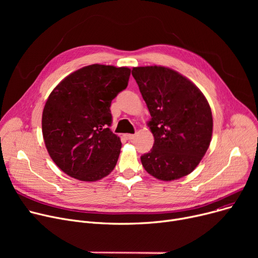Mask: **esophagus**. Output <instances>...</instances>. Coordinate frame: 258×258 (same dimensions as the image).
Returning <instances> with one entry per match:
<instances>
[{
	"label": "esophagus",
	"instance_id": "obj_1",
	"mask_svg": "<svg viewBox=\"0 0 258 258\" xmlns=\"http://www.w3.org/2000/svg\"><path fill=\"white\" fill-rule=\"evenodd\" d=\"M124 138H125L126 140H132V139L135 138V135H133V134H125V135H124Z\"/></svg>",
	"mask_w": 258,
	"mask_h": 258
}]
</instances>
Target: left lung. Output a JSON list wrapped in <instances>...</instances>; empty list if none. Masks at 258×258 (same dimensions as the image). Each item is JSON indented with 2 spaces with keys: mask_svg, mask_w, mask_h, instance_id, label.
Listing matches in <instances>:
<instances>
[{
  "mask_svg": "<svg viewBox=\"0 0 258 258\" xmlns=\"http://www.w3.org/2000/svg\"><path fill=\"white\" fill-rule=\"evenodd\" d=\"M132 74L151 113L147 125L155 138L151 152L141 156L144 169L161 181L185 177L210 145L213 120L206 97L169 68L136 67Z\"/></svg>",
  "mask_w": 258,
  "mask_h": 258,
  "instance_id": "1",
  "label": "left lung"
}]
</instances>
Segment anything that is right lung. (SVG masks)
<instances>
[{
  "mask_svg": "<svg viewBox=\"0 0 258 258\" xmlns=\"http://www.w3.org/2000/svg\"><path fill=\"white\" fill-rule=\"evenodd\" d=\"M130 75L126 67L95 63L68 75L49 95L43 137L51 159L68 175L94 182L113 171L121 141L108 128L110 106Z\"/></svg>",
  "mask_w": 258,
  "mask_h": 258,
  "instance_id": "right-lung-1",
  "label": "right lung"
}]
</instances>
